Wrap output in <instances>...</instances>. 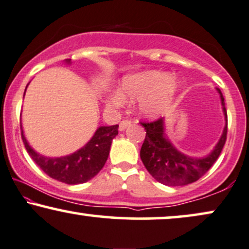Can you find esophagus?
Returning <instances> with one entry per match:
<instances>
[{"mask_svg":"<svg viewBox=\"0 0 249 249\" xmlns=\"http://www.w3.org/2000/svg\"><path fill=\"white\" fill-rule=\"evenodd\" d=\"M131 125H132V121H130V119H123V121L119 123V131H124L125 128L131 126Z\"/></svg>","mask_w":249,"mask_h":249,"instance_id":"1","label":"esophagus"}]
</instances>
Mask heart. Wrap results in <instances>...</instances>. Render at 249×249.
<instances>
[{
  "label": "heart",
  "instance_id": "obj_1",
  "mask_svg": "<svg viewBox=\"0 0 249 249\" xmlns=\"http://www.w3.org/2000/svg\"><path fill=\"white\" fill-rule=\"evenodd\" d=\"M178 88V81L174 76L157 71L130 75L123 79L122 91L111 99L114 105H122L125 99L141 100L140 107L145 115H158L170 104Z\"/></svg>",
  "mask_w": 249,
  "mask_h": 249
}]
</instances>
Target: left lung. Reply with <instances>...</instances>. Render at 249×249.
I'll return each instance as SVG.
<instances>
[{
  "instance_id": "1",
  "label": "left lung",
  "mask_w": 249,
  "mask_h": 249,
  "mask_svg": "<svg viewBox=\"0 0 249 249\" xmlns=\"http://www.w3.org/2000/svg\"><path fill=\"white\" fill-rule=\"evenodd\" d=\"M217 91L221 95L227 125L216 147L206 157L191 158L178 151L165 137L163 118L154 122H141L147 133L141 147L140 157L147 171L158 182L171 187L192 183L199 180L217 160L227 141L228 133V115L224 98L220 89Z\"/></svg>"
}]
</instances>
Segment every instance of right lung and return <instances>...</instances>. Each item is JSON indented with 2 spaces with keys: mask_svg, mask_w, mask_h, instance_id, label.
<instances>
[{
  "mask_svg": "<svg viewBox=\"0 0 249 249\" xmlns=\"http://www.w3.org/2000/svg\"><path fill=\"white\" fill-rule=\"evenodd\" d=\"M71 60H67V62ZM117 134L118 125L101 126L91 140L74 154L60 158H49L33 150L25 139L21 128V139L25 148L36 165L50 178L67 184L84 183L94 178L105 166L111 141Z\"/></svg>",
  "mask_w": 249,
  "mask_h": 249,
  "instance_id": "obj_1",
  "label": "right lung"
}]
</instances>
